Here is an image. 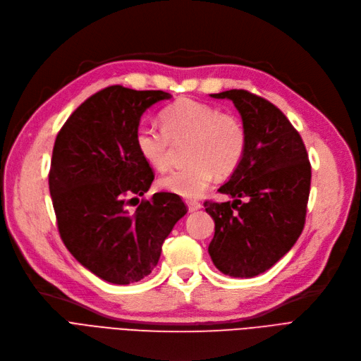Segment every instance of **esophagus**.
<instances>
[{"label": "esophagus", "instance_id": "esophagus-1", "mask_svg": "<svg viewBox=\"0 0 361 361\" xmlns=\"http://www.w3.org/2000/svg\"><path fill=\"white\" fill-rule=\"evenodd\" d=\"M201 207H202V204L198 201H188V210H190V213H194V212L200 210Z\"/></svg>", "mask_w": 361, "mask_h": 361}]
</instances>
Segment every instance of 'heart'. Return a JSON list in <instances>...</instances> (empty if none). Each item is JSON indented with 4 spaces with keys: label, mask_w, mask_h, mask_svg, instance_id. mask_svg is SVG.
I'll list each match as a JSON object with an SVG mask.
<instances>
[{
    "label": "heart",
    "mask_w": 361,
    "mask_h": 361,
    "mask_svg": "<svg viewBox=\"0 0 361 361\" xmlns=\"http://www.w3.org/2000/svg\"><path fill=\"white\" fill-rule=\"evenodd\" d=\"M163 129L140 126L135 145L141 157L156 170H166L173 144H186V167L173 170L159 180L163 191L183 198H198L214 175L225 178L241 163L247 135L243 123L229 113L191 98L178 99L161 114Z\"/></svg>",
    "instance_id": "1"
}]
</instances>
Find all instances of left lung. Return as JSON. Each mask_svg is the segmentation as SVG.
Instances as JSON below:
<instances>
[{"label":"left lung","instance_id":"obj_1","mask_svg":"<svg viewBox=\"0 0 361 361\" xmlns=\"http://www.w3.org/2000/svg\"><path fill=\"white\" fill-rule=\"evenodd\" d=\"M210 97L233 102L247 145L241 163L219 188L233 201L204 202L214 220L209 254L221 273L254 278L278 263L300 238L312 166L300 133L271 102L244 90Z\"/></svg>","mask_w":361,"mask_h":361}]
</instances>
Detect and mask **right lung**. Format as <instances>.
<instances>
[{
  "mask_svg": "<svg viewBox=\"0 0 361 361\" xmlns=\"http://www.w3.org/2000/svg\"><path fill=\"white\" fill-rule=\"evenodd\" d=\"M170 98L113 85L82 102L56 138L48 183L60 236L85 269L110 283L148 276L188 212L170 192L154 194L130 212L154 180L136 149V129L147 109Z\"/></svg>",
  "mask_w": 361,
  "mask_h": 361,
  "instance_id": "obj_1",
  "label": "right lung"
}]
</instances>
